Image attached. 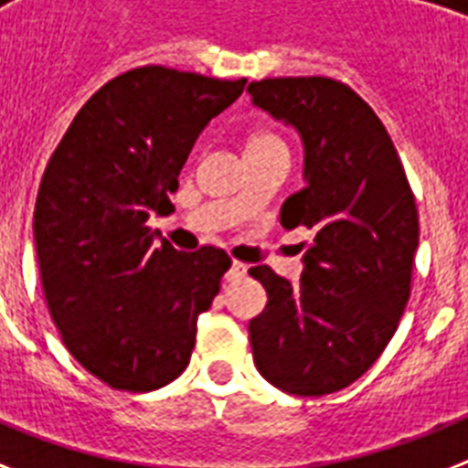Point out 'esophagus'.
Here are the masks:
<instances>
[{"mask_svg":"<svg viewBox=\"0 0 468 468\" xmlns=\"http://www.w3.org/2000/svg\"><path fill=\"white\" fill-rule=\"evenodd\" d=\"M248 274V264H242V262H233L230 264V270H228L226 279L228 282H240L242 277Z\"/></svg>","mask_w":468,"mask_h":468,"instance_id":"34e87169","label":"esophagus"}]
</instances>
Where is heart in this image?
Listing matches in <instances>:
<instances>
[{"label":"heart","mask_w":468,"mask_h":468,"mask_svg":"<svg viewBox=\"0 0 468 468\" xmlns=\"http://www.w3.org/2000/svg\"><path fill=\"white\" fill-rule=\"evenodd\" d=\"M277 145H284L274 133H267V131H257L248 138V145H245V153L248 150H264V148H277Z\"/></svg>","instance_id":"heart-1"}]
</instances>
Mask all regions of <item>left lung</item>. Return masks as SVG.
Masks as SVG:
<instances>
[{"mask_svg": "<svg viewBox=\"0 0 468 468\" xmlns=\"http://www.w3.org/2000/svg\"><path fill=\"white\" fill-rule=\"evenodd\" d=\"M252 104L299 131L306 186L286 198V230L306 226L299 284L252 267L267 306L250 320L257 371L293 396H325L377 362L410 299L418 208L371 106L330 77L250 82Z\"/></svg>", "mask_w": 468, "mask_h": 468, "instance_id": "8db88e82", "label": "left lung"}]
</instances>
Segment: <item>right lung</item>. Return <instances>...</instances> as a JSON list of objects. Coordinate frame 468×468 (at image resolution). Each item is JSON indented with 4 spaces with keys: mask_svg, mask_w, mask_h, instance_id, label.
Returning <instances> with one entry per match:
<instances>
[{
    "mask_svg": "<svg viewBox=\"0 0 468 468\" xmlns=\"http://www.w3.org/2000/svg\"><path fill=\"white\" fill-rule=\"evenodd\" d=\"M248 80L148 65L80 109L40 179L33 238L48 311L69 355L119 391L145 393L189 364L197 320L230 257L155 240L198 133Z\"/></svg>",
    "mask_w": 468,
    "mask_h": 468,
    "instance_id": "right-lung-1",
    "label": "right lung"
}]
</instances>
